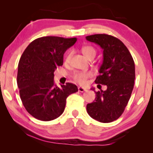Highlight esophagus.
Here are the masks:
<instances>
[{
    "label": "esophagus",
    "mask_w": 153,
    "mask_h": 153,
    "mask_svg": "<svg viewBox=\"0 0 153 153\" xmlns=\"http://www.w3.org/2000/svg\"><path fill=\"white\" fill-rule=\"evenodd\" d=\"M86 91V89L84 88H82V87H78V91H79V92H81V93H82V92H84V91Z\"/></svg>",
    "instance_id": "1"
}]
</instances>
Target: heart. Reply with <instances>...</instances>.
<instances>
[{"label":"heart","instance_id":"b5f03b06","mask_svg":"<svg viewBox=\"0 0 153 153\" xmlns=\"http://www.w3.org/2000/svg\"><path fill=\"white\" fill-rule=\"evenodd\" d=\"M82 53L85 55V57H88L91 54H96V50H94V48H93L91 46H85L82 48ZM71 53L69 52L65 57V61L66 62H68L70 60V58H71ZM92 75V73L91 72H80V73H75L73 76L74 78V80L75 82H77L78 83L80 84V85H85L86 83L87 79Z\"/></svg>","mask_w":153,"mask_h":153}]
</instances>
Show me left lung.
Masks as SVG:
<instances>
[{
	"mask_svg": "<svg viewBox=\"0 0 153 153\" xmlns=\"http://www.w3.org/2000/svg\"><path fill=\"white\" fill-rule=\"evenodd\" d=\"M85 39L103 49V62L95 82L99 88V84L107 87L98 92L92 88L96 99L87 104V112L100 122H111L120 117L130 99L135 79L134 60L127 47L114 36L101 34Z\"/></svg>",
	"mask_w": 153,
	"mask_h": 153,
	"instance_id": "1",
	"label": "left lung"
}]
</instances>
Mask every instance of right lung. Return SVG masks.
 I'll use <instances>...</instances> for the list:
<instances>
[{"mask_svg":"<svg viewBox=\"0 0 153 153\" xmlns=\"http://www.w3.org/2000/svg\"><path fill=\"white\" fill-rule=\"evenodd\" d=\"M76 38L43 36L34 40L23 52L18 65L17 85L25 108L41 121L57 119L63 113L68 96L78 91L75 84L61 88L54 82V72L63 64V55Z\"/></svg>","mask_w":153,"mask_h":153,"instance_id":"obj_1","label":"right lung"}]
</instances>
